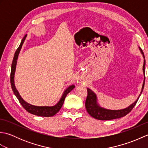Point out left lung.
I'll return each mask as SVG.
<instances>
[{"label":"left lung","instance_id":"1","mask_svg":"<svg viewBox=\"0 0 148 148\" xmlns=\"http://www.w3.org/2000/svg\"><path fill=\"white\" fill-rule=\"evenodd\" d=\"M139 48L141 54L143 55V56L144 59L143 51L139 47ZM143 71L144 74V81L140 95L138 97V98L137 99L136 101L132 103L129 106H128L126 108L122 109L113 110L102 108V106H100L99 105L96 93H94L91 89L87 88L88 95L85 102V107L87 112H88V114L92 116V117L97 119H99V120H111V119L120 118L128 114V113L132 111V109L134 108V107L136 106L137 100H139V97L140 96L144 89V83H145V60H144Z\"/></svg>","mask_w":148,"mask_h":148}]
</instances>
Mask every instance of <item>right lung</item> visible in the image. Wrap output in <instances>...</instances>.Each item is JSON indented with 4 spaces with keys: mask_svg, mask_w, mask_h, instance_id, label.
Segmentation results:
<instances>
[{
    "mask_svg": "<svg viewBox=\"0 0 148 148\" xmlns=\"http://www.w3.org/2000/svg\"><path fill=\"white\" fill-rule=\"evenodd\" d=\"M27 36V34L23 37V38L22 39L21 43L20 46H19L18 48L16 49V51L15 52V54L14 56L13 60H12V65H11V88L12 90L13 91L15 96L17 97L18 99L19 102H20L21 106L23 107L25 109H26L27 111L31 113V114L39 116H42V117H50V116H53L55 114L57 113L59 110L61 109L62 106L64 103V100L65 99L66 96H67V94L73 90L75 86L74 84H71V85L69 86L66 88L64 93H63L61 98L60 99L58 102L56 103L55 105L52 106H34L32 104H30L29 103L25 101V100L22 99V97L19 93L18 90L15 86L14 84V75H15V71H16V64H17V60L18 58V55L20 54V52L21 51V49L22 48V46H23L26 37Z\"/></svg>",
    "mask_w": 148,
    "mask_h": 148,
    "instance_id": "add662e5",
    "label": "right lung"
}]
</instances>
